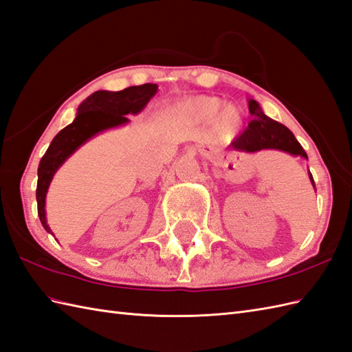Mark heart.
<instances>
[{
    "label": "heart",
    "mask_w": 352,
    "mask_h": 352,
    "mask_svg": "<svg viewBox=\"0 0 352 352\" xmlns=\"http://www.w3.org/2000/svg\"><path fill=\"white\" fill-rule=\"evenodd\" d=\"M223 105V100L214 96H199L181 108L184 116L199 123H209L212 120L214 131L221 138L229 140L236 134L242 123V114L236 107Z\"/></svg>",
    "instance_id": "heart-1"
}]
</instances>
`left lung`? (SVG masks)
I'll list each match as a JSON object with an SVG mask.
<instances>
[{
  "instance_id": "obj_1",
  "label": "left lung",
  "mask_w": 352,
  "mask_h": 352,
  "mask_svg": "<svg viewBox=\"0 0 352 352\" xmlns=\"http://www.w3.org/2000/svg\"><path fill=\"white\" fill-rule=\"evenodd\" d=\"M248 110L253 116V120L248 123L247 129L232 142V147L242 152H257L262 149H278L291 155H301L307 158L306 152L301 144L296 142L294 134L285 124L270 119L261 110L256 100H248ZM310 181L316 191V185L314 177L310 175Z\"/></svg>"
}]
</instances>
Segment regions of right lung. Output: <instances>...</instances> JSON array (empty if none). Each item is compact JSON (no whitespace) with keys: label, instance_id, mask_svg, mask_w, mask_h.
Wrapping results in <instances>:
<instances>
[{"label":"right lung","instance_id":"1","mask_svg":"<svg viewBox=\"0 0 352 352\" xmlns=\"http://www.w3.org/2000/svg\"><path fill=\"white\" fill-rule=\"evenodd\" d=\"M156 90V84H143L120 91H95L78 108L76 119L54 137L37 168V214L46 230L51 232L45 218V197L57 168L90 137L126 123L124 116L142 111Z\"/></svg>","mask_w":352,"mask_h":352}]
</instances>
